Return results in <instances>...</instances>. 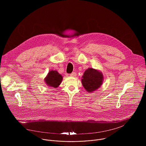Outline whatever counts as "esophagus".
I'll use <instances>...</instances> for the list:
<instances>
[{"instance_id": "34e87169", "label": "esophagus", "mask_w": 146, "mask_h": 146, "mask_svg": "<svg viewBox=\"0 0 146 146\" xmlns=\"http://www.w3.org/2000/svg\"><path fill=\"white\" fill-rule=\"evenodd\" d=\"M70 75H71V76H72V77H75V76H76V74L75 72H72V73L70 74Z\"/></svg>"}]
</instances>
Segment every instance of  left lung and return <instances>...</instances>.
<instances>
[{
	"mask_svg": "<svg viewBox=\"0 0 146 146\" xmlns=\"http://www.w3.org/2000/svg\"><path fill=\"white\" fill-rule=\"evenodd\" d=\"M104 80L102 74L97 70L89 68L82 76V82L84 88L88 92H94L100 87Z\"/></svg>",
	"mask_w": 146,
	"mask_h": 146,
	"instance_id": "1",
	"label": "left lung"
}]
</instances>
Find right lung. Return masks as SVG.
<instances>
[{"label": "right lung", "mask_w": 146, "mask_h": 146, "mask_svg": "<svg viewBox=\"0 0 146 146\" xmlns=\"http://www.w3.org/2000/svg\"><path fill=\"white\" fill-rule=\"evenodd\" d=\"M62 76L57 71H50L45 79V82L48 86L57 88L61 84Z\"/></svg>", "instance_id": "add662e5"}]
</instances>
